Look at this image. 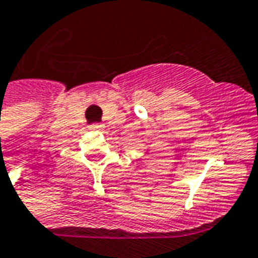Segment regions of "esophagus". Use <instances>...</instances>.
Wrapping results in <instances>:
<instances>
[{
  "label": "esophagus",
  "instance_id": "1",
  "mask_svg": "<svg viewBox=\"0 0 258 258\" xmlns=\"http://www.w3.org/2000/svg\"><path fill=\"white\" fill-rule=\"evenodd\" d=\"M91 131H97V132H103L105 131V123H93L91 126H90Z\"/></svg>",
  "mask_w": 258,
  "mask_h": 258
}]
</instances>
